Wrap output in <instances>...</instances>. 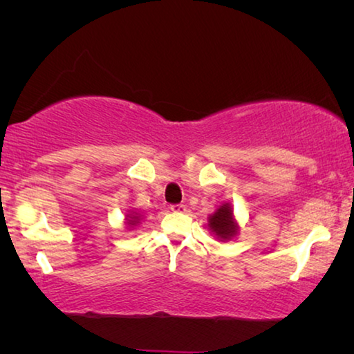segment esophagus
Returning <instances> with one entry per match:
<instances>
[{
	"label": "esophagus",
	"mask_w": 354,
	"mask_h": 354,
	"mask_svg": "<svg viewBox=\"0 0 354 354\" xmlns=\"http://www.w3.org/2000/svg\"><path fill=\"white\" fill-rule=\"evenodd\" d=\"M170 209L173 212H185V206L184 205H171Z\"/></svg>",
	"instance_id": "34e87169"
}]
</instances>
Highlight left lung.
Masks as SVG:
<instances>
[{
  "label": "left lung",
  "instance_id": "obj_1",
  "mask_svg": "<svg viewBox=\"0 0 354 354\" xmlns=\"http://www.w3.org/2000/svg\"><path fill=\"white\" fill-rule=\"evenodd\" d=\"M207 227L220 242H227L239 234V223L231 203H221L215 212L207 217Z\"/></svg>",
  "mask_w": 354,
  "mask_h": 354
}]
</instances>
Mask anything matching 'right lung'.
Instances as JSON below:
<instances>
[{
	"label": "right lung",
	"instance_id": "right-lung-1",
	"mask_svg": "<svg viewBox=\"0 0 354 354\" xmlns=\"http://www.w3.org/2000/svg\"><path fill=\"white\" fill-rule=\"evenodd\" d=\"M143 221V215L137 211H129L124 215V225H127L128 230H134L136 226H139Z\"/></svg>",
	"mask_w": 354,
	"mask_h": 354
}]
</instances>
